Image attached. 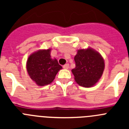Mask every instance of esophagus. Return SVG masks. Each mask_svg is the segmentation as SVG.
<instances>
[{"label": "esophagus", "instance_id": "esophagus-1", "mask_svg": "<svg viewBox=\"0 0 129 129\" xmlns=\"http://www.w3.org/2000/svg\"><path fill=\"white\" fill-rule=\"evenodd\" d=\"M68 68H69V64H66L63 66V68H64V69H68Z\"/></svg>", "mask_w": 129, "mask_h": 129}]
</instances>
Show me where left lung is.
Here are the masks:
<instances>
[{
  "label": "left lung",
  "mask_w": 129,
  "mask_h": 129,
  "mask_svg": "<svg viewBox=\"0 0 129 129\" xmlns=\"http://www.w3.org/2000/svg\"><path fill=\"white\" fill-rule=\"evenodd\" d=\"M76 68L72 70L75 81L83 87L94 86L103 74L104 60L93 49H81L74 57Z\"/></svg>",
  "instance_id": "obj_1"
}]
</instances>
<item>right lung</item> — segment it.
<instances>
[{"label": "right lung", "instance_id": "obj_1", "mask_svg": "<svg viewBox=\"0 0 129 129\" xmlns=\"http://www.w3.org/2000/svg\"><path fill=\"white\" fill-rule=\"evenodd\" d=\"M50 49L39 50L29 55L26 68L30 78L39 86L50 84L62 68L57 59H52Z\"/></svg>", "mask_w": 129, "mask_h": 129}]
</instances>
